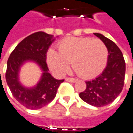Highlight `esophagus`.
Listing matches in <instances>:
<instances>
[{
    "instance_id": "34e87169",
    "label": "esophagus",
    "mask_w": 133,
    "mask_h": 133,
    "mask_svg": "<svg viewBox=\"0 0 133 133\" xmlns=\"http://www.w3.org/2000/svg\"><path fill=\"white\" fill-rule=\"evenodd\" d=\"M66 81L70 82H76V79H73V78H66Z\"/></svg>"
}]
</instances>
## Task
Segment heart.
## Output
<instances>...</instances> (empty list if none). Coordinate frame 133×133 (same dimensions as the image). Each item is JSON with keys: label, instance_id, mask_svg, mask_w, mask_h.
<instances>
[{"label": "heart", "instance_id": "1", "mask_svg": "<svg viewBox=\"0 0 133 133\" xmlns=\"http://www.w3.org/2000/svg\"><path fill=\"white\" fill-rule=\"evenodd\" d=\"M59 52L49 49L47 63L56 74H63L70 68L82 79H92L105 69L108 60V51L105 44L99 39L89 37H70L58 45Z\"/></svg>", "mask_w": 133, "mask_h": 133}]
</instances>
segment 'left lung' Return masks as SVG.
I'll use <instances>...</instances> for the list:
<instances>
[{"instance_id":"left-lung-1","label":"left lung","mask_w":133,"mask_h":133,"mask_svg":"<svg viewBox=\"0 0 133 133\" xmlns=\"http://www.w3.org/2000/svg\"><path fill=\"white\" fill-rule=\"evenodd\" d=\"M105 44L108 51L106 68L95 79L85 82L86 89L79 93L81 99L95 107L105 106L113 102L123 90L126 63L117 44L99 33H94Z\"/></svg>"}]
</instances>
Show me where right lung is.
<instances>
[{"label":"right lung","instance_id":"add662e5","mask_svg":"<svg viewBox=\"0 0 133 133\" xmlns=\"http://www.w3.org/2000/svg\"><path fill=\"white\" fill-rule=\"evenodd\" d=\"M54 41L52 35L38 32L25 38L10 54L6 71V81L13 96L31 110L40 109L52 101L64 79H56L48 72L47 51ZM26 61L35 62L43 71L41 79L32 88H25L18 81V71Z\"/></svg>","mask_w":133,"mask_h":133}]
</instances>
